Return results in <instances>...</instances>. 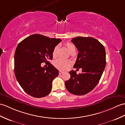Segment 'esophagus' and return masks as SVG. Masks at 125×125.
<instances>
[{"label":"esophagus","instance_id":"34e87169","mask_svg":"<svg viewBox=\"0 0 125 125\" xmlns=\"http://www.w3.org/2000/svg\"><path fill=\"white\" fill-rule=\"evenodd\" d=\"M64 73V71H61V70H60V71H59V74H62V73Z\"/></svg>","mask_w":125,"mask_h":125}]
</instances>
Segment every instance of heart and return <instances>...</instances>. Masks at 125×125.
I'll return each mask as SVG.
<instances>
[{
	"instance_id": "b5f03b06",
	"label": "heart",
	"mask_w": 125,
	"mask_h": 125,
	"mask_svg": "<svg viewBox=\"0 0 125 125\" xmlns=\"http://www.w3.org/2000/svg\"><path fill=\"white\" fill-rule=\"evenodd\" d=\"M66 47L68 48V49L69 52H70L72 49L74 48V46L70 42H67L65 43ZM57 47L56 46L53 49V52H52V55H53V57H55L57 55ZM71 64L70 61L68 60H66L64 59H57L54 62V65L58 69L61 70H65L69 68Z\"/></svg>"
}]
</instances>
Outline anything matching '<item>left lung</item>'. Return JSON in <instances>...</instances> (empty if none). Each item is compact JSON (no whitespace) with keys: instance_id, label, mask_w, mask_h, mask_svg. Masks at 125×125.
I'll use <instances>...</instances> for the list:
<instances>
[{"instance_id":"1","label":"left lung","mask_w":125,"mask_h":125,"mask_svg":"<svg viewBox=\"0 0 125 125\" xmlns=\"http://www.w3.org/2000/svg\"><path fill=\"white\" fill-rule=\"evenodd\" d=\"M71 42L79 51L73 67L82 68V73L77 74L76 71H70V78L65 85L72 94L85 95L95 87L102 76L106 65L105 48L92 37H77Z\"/></svg>"}]
</instances>
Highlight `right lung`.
Instances as JSON below:
<instances>
[{
  "mask_svg": "<svg viewBox=\"0 0 125 125\" xmlns=\"http://www.w3.org/2000/svg\"><path fill=\"white\" fill-rule=\"evenodd\" d=\"M62 41L39 34L26 38L17 45L14 55V72L20 85L28 94L45 97L52 90V82L59 70L48 62L53 59V49ZM49 66L42 67V62Z\"/></svg>",
  "mask_w": 125,
  "mask_h": 125,
  "instance_id": "right-lung-1",
  "label": "right lung"
}]
</instances>
